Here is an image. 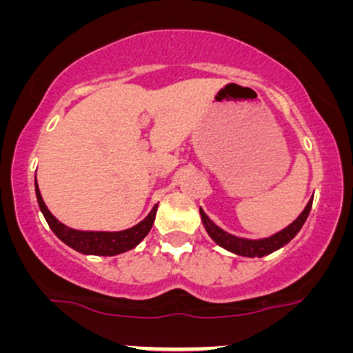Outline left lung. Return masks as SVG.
I'll use <instances>...</instances> for the list:
<instances>
[{"mask_svg":"<svg viewBox=\"0 0 353 353\" xmlns=\"http://www.w3.org/2000/svg\"><path fill=\"white\" fill-rule=\"evenodd\" d=\"M312 201L307 203V206L304 208V212L297 216V220L290 223V225L285 227L283 230L276 232L275 236L266 237V239H258V241H249V239H241V237L232 236V234H227L225 230H222L220 227H216L212 220L206 216V213L199 208V215H201L203 225H205L208 236L215 241L216 244L222 245L227 251L234 252V254L239 256H248V258H261V256L270 254V252L276 251V249L283 248L287 243H290L295 236H297L299 230L302 229L304 222L307 220L309 212H311Z\"/></svg>","mask_w":353,"mask_h":353,"instance_id":"8db88e82","label":"left lung"}]
</instances>
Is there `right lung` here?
Returning <instances> with one entry per match:
<instances>
[{"label":"right lung","mask_w":353,"mask_h":353,"mask_svg":"<svg viewBox=\"0 0 353 353\" xmlns=\"http://www.w3.org/2000/svg\"><path fill=\"white\" fill-rule=\"evenodd\" d=\"M35 194H37L39 208H41L42 215H44L46 222L49 223L52 232L63 241V243L73 248L74 251L83 252V254H97V256H114L126 252L138 245L145 239L148 232H150L152 225H154L157 205L148 213L147 219L141 220L134 227L126 230H119V232H83V230H74L66 227L65 223L59 222L54 215L48 210L44 199L41 196V191L37 188V181H35Z\"/></svg>","instance_id":"right-lung-1"}]
</instances>
